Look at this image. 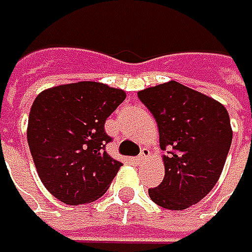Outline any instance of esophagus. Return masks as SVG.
Here are the masks:
<instances>
[{
	"label": "esophagus",
	"mask_w": 252,
	"mask_h": 252,
	"mask_svg": "<svg viewBox=\"0 0 252 252\" xmlns=\"http://www.w3.org/2000/svg\"><path fill=\"white\" fill-rule=\"evenodd\" d=\"M150 156V150L149 149H142V152H140V155L137 156V161H143V160H146V158Z\"/></svg>",
	"instance_id": "obj_1"
}]
</instances>
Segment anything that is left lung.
Masks as SVG:
<instances>
[{
  "label": "left lung",
  "instance_id": "left-lung-1",
  "mask_svg": "<svg viewBox=\"0 0 252 252\" xmlns=\"http://www.w3.org/2000/svg\"><path fill=\"white\" fill-rule=\"evenodd\" d=\"M137 96L158 122L160 149L167 150L164 179L149 189V195L167 210L190 207L220 179L233 140L228 112L213 97L176 81Z\"/></svg>",
  "mask_w": 252,
  "mask_h": 252
}]
</instances>
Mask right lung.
I'll list each match as a JSON object with an SVG mask.
<instances>
[{
  "label": "right lung",
  "instance_id": "add662e5",
  "mask_svg": "<svg viewBox=\"0 0 252 252\" xmlns=\"http://www.w3.org/2000/svg\"><path fill=\"white\" fill-rule=\"evenodd\" d=\"M126 99L105 83L59 85L33 100L27 139L38 176L59 201L78 206L97 200L122 163L106 153L105 122Z\"/></svg>",
  "mask_w": 252,
  "mask_h": 252
}]
</instances>
